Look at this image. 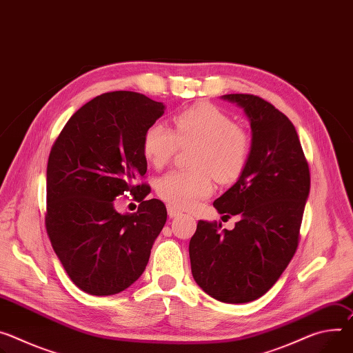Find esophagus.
<instances>
[{"label":"esophagus","instance_id":"1","mask_svg":"<svg viewBox=\"0 0 353 353\" xmlns=\"http://www.w3.org/2000/svg\"><path fill=\"white\" fill-rule=\"evenodd\" d=\"M168 214H169V216L170 218H174V216H179L180 214H181V211L180 210H177L176 207H173V205H168Z\"/></svg>","mask_w":353,"mask_h":353}]
</instances>
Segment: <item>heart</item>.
<instances>
[{"label": "heart", "mask_w": 353, "mask_h": 353, "mask_svg": "<svg viewBox=\"0 0 353 353\" xmlns=\"http://www.w3.org/2000/svg\"><path fill=\"white\" fill-rule=\"evenodd\" d=\"M174 131L152 123L143 135V153L154 168L168 165L180 145H197L188 170H172L159 179L157 194L176 208H190L214 190V174L222 183L236 180L250 154V137L212 104H197L174 117Z\"/></svg>", "instance_id": "obj_1"}]
</instances>
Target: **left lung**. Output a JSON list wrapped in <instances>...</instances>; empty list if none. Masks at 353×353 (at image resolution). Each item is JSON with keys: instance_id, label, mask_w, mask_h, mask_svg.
Here are the masks:
<instances>
[{"instance_id": "1", "label": "left lung", "mask_w": 353, "mask_h": 353, "mask_svg": "<svg viewBox=\"0 0 353 353\" xmlns=\"http://www.w3.org/2000/svg\"><path fill=\"white\" fill-rule=\"evenodd\" d=\"M222 99L243 108L252 145L243 173L214 207L241 219L232 231L216 221H199L188 252L191 273L203 290L218 301L241 304L269 292L293 259L310 169L296 128L283 112L258 95Z\"/></svg>"}]
</instances>
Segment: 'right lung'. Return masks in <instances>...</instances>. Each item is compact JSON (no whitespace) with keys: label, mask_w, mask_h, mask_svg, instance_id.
<instances>
[{"label":"right lung","mask_w":353,"mask_h":353,"mask_svg":"<svg viewBox=\"0 0 353 353\" xmlns=\"http://www.w3.org/2000/svg\"><path fill=\"white\" fill-rule=\"evenodd\" d=\"M165 108L134 91L101 94L72 115L52 146L46 231L72 281L91 296L132 285L166 223L165 204L145 200L150 187L137 184L148 170L143 135ZM128 190L141 204L119 214L114 197Z\"/></svg>","instance_id":"add662e5"}]
</instances>
